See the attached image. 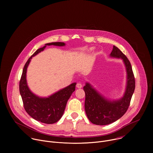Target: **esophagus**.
Listing matches in <instances>:
<instances>
[{
  "label": "esophagus",
  "mask_w": 153,
  "mask_h": 153,
  "mask_svg": "<svg viewBox=\"0 0 153 153\" xmlns=\"http://www.w3.org/2000/svg\"><path fill=\"white\" fill-rule=\"evenodd\" d=\"M76 87L78 88H81L82 87V85L81 84V83H77L76 85Z\"/></svg>",
  "instance_id": "1"
}]
</instances>
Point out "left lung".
Segmentation results:
<instances>
[{"label": "left lung", "mask_w": 153, "mask_h": 153, "mask_svg": "<svg viewBox=\"0 0 153 153\" xmlns=\"http://www.w3.org/2000/svg\"><path fill=\"white\" fill-rule=\"evenodd\" d=\"M110 57L121 58L123 61L127 74L126 90L122 98L111 100L101 95L88 82L86 83L83 87L86 114L91 123L97 125L110 124L122 117L128 110L135 90V78L131 65L126 56L113 46Z\"/></svg>", "instance_id": "left-lung-1"}]
</instances>
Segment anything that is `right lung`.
I'll use <instances>...</instances> for the list:
<instances>
[{
    "label": "right lung",
    "mask_w": 153,
    "mask_h": 153,
    "mask_svg": "<svg viewBox=\"0 0 153 153\" xmlns=\"http://www.w3.org/2000/svg\"><path fill=\"white\" fill-rule=\"evenodd\" d=\"M50 45L63 47L65 45V43L63 42L46 43L44 47L36 51L28 59L24 67L19 82V91L25 110L32 118L42 123L53 124L62 117L68 100L75 91L76 83H71L48 97H39L31 91L26 78L28 65L33 57L44 50L47 46Z\"/></svg>",
    "instance_id": "obj_1"
}]
</instances>
